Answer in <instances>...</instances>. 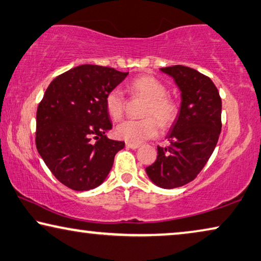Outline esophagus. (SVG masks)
<instances>
[{
	"label": "esophagus",
	"mask_w": 261,
	"mask_h": 261,
	"mask_svg": "<svg viewBox=\"0 0 261 261\" xmlns=\"http://www.w3.org/2000/svg\"><path fill=\"white\" fill-rule=\"evenodd\" d=\"M126 146L130 149H137L140 147L139 143H133V142H126Z\"/></svg>",
	"instance_id": "esophagus-1"
}]
</instances>
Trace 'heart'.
I'll return each instance as SVG.
<instances>
[{
    "label": "heart",
    "instance_id": "1",
    "mask_svg": "<svg viewBox=\"0 0 261 261\" xmlns=\"http://www.w3.org/2000/svg\"><path fill=\"white\" fill-rule=\"evenodd\" d=\"M128 90L134 95H140L148 100L143 115L148 118L142 120H124L115 128V134L119 139L127 142L139 143L154 138L159 133V123L168 127L174 121L177 114V106L171 97L167 96L165 85L153 76L143 75L134 79L128 85ZM106 109L113 120L122 118L126 100L121 89L113 88L105 100Z\"/></svg>",
    "mask_w": 261,
    "mask_h": 261
}]
</instances>
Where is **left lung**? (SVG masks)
I'll return each mask as SVG.
<instances>
[{
    "mask_svg": "<svg viewBox=\"0 0 261 261\" xmlns=\"http://www.w3.org/2000/svg\"><path fill=\"white\" fill-rule=\"evenodd\" d=\"M161 71L175 81L181 105L167 139L158 147V158L146 173L161 188L181 187L194 180L208 161L221 132V99L208 76L193 68L173 66Z\"/></svg>",
    "mask_w": 261,
    "mask_h": 261,
    "instance_id": "left-lung-1",
    "label": "left lung"
}]
</instances>
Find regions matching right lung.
Wrapping results in <instances>:
<instances>
[{
    "instance_id": "add662e5",
    "label": "right lung",
    "mask_w": 261,
    "mask_h": 261,
    "mask_svg": "<svg viewBox=\"0 0 261 261\" xmlns=\"http://www.w3.org/2000/svg\"><path fill=\"white\" fill-rule=\"evenodd\" d=\"M128 73L82 65L50 82L36 113V148L60 182L89 191L103 182L123 141L107 138L106 95Z\"/></svg>"
}]
</instances>
